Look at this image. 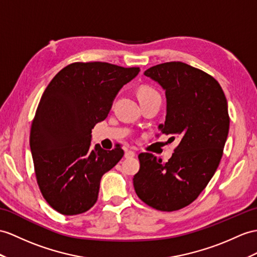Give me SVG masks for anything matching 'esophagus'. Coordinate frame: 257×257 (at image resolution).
I'll return each instance as SVG.
<instances>
[{"label": "esophagus", "mask_w": 257, "mask_h": 257, "mask_svg": "<svg viewBox=\"0 0 257 257\" xmlns=\"http://www.w3.org/2000/svg\"><path fill=\"white\" fill-rule=\"evenodd\" d=\"M124 157L125 158H133V157H135V153L132 152V150H126L124 154Z\"/></svg>", "instance_id": "esophagus-1"}]
</instances>
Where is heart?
Returning a JSON list of instances; mask_svg holds the SVG:
<instances>
[{
    "label": "heart",
    "instance_id": "obj_1",
    "mask_svg": "<svg viewBox=\"0 0 257 257\" xmlns=\"http://www.w3.org/2000/svg\"><path fill=\"white\" fill-rule=\"evenodd\" d=\"M139 96H140V99L143 100V99L152 98L155 96H160V93L152 86L143 85L140 87V89H139Z\"/></svg>",
    "mask_w": 257,
    "mask_h": 257
}]
</instances>
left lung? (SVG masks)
I'll return each mask as SVG.
<instances>
[{"mask_svg":"<svg viewBox=\"0 0 257 257\" xmlns=\"http://www.w3.org/2000/svg\"><path fill=\"white\" fill-rule=\"evenodd\" d=\"M166 90L162 134L180 140L167 162L153 154L139 155L133 178L142 201L161 211L186 207L198 197L221 160L230 117L221 86L209 74L182 62H167L144 73Z\"/></svg>","mask_w":257,"mask_h":257,"instance_id":"8db88e82","label":"left lung"}]
</instances>
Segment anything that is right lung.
<instances>
[{
  "instance_id": "right-lung-1",
  "label": "right lung",
  "mask_w": 257,
  "mask_h": 257,
  "mask_svg": "<svg viewBox=\"0 0 257 257\" xmlns=\"http://www.w3.org/2000/svg\"><path fill=\"white\" fill-rule=\"evenodd\" d=\"M105 62H75L55 75L37 108L30 130L37 183L62 215L89 210L100 181L123 157L121 147L90 145L91 130L108 116L122 87L140 73Z\"/></svg>"
}]
</instances>
